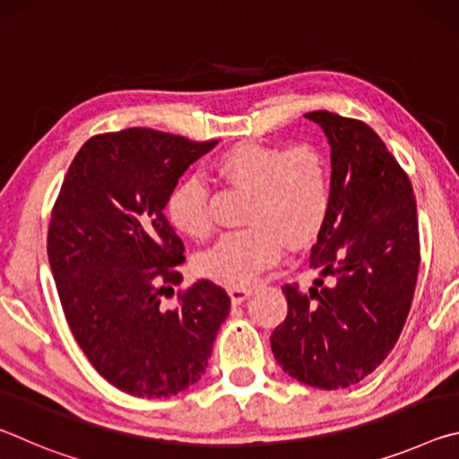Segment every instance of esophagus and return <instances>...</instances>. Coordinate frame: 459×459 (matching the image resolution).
Returning a JSON list of instances; mask_svg holds the SVG:
<instances>
[{"label": "esophagus", "mask_w": 459, "mask_h": 459, "mask_svg": "<svg viewBox=\"0 0 459 459\" xmlns=\"http://www.w3.org/2000/svg\"><path fill=\"white\" fill-rule=\"evenodd\" d=\"M227 291H229V295H230L232 304H243V301L248 298V290H245V287L229 285Z\"/></svg>", "instance_id": "1"}]
</instances>
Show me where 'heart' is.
Masks as SVG:
<instances>
[{
  "label": "heart",
  "instance_id": "obj_1",
  "mask_svg": "<svg viewBox=\"0 0 459 459\" xmlns=\"http://www.w3.org/2000/svg\"><path fill=\"white\" fill-rule=\"evenodd\" d=\"M214 174L247 190V229L222 235L196 259L202 275L229 285H248L281 259L283 243H312L330 212L332 186L324 155L314 145L290 147L240 142L214 160ZM172 227L184 237L206 238L212 230L206 186L188 178L166 202Z\"/></svg>",
  "mask_w": 459,
  "mask_h": 459
}]
</instances>
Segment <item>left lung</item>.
Returning <instances> with one entry per match:
<instances>
[{
  "label": "left lung",
  "mask_w": 459,
  "mask_h": 459,
  "mask_svg": "<svg viewBox=\"0 0 459 459\" xmlns=\"http://www.w3.org/2000/svg\"><path fill=\"white\" fill-rule=\"evenodd\" d=\"M306 117L332 150L330 212L309 253L322 277L307 293L283 285L287 317L271 351L290 377L332 391L360 383L397 344L421 261L419 222L409 176L375 129L330 111Z\"/></svg>",
  "instance_id": "8db88e82"
}]
</instances>
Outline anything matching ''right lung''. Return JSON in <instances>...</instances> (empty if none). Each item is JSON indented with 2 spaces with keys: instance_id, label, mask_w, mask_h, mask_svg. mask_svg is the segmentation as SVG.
<instances>
[{
  "instance_id": "add662e5",
  "label": "right lung",
  "mask_w": 459,
  "mask_h": 459,
  "mask_svg": "<svg viewBox=\"0 0 459 459\" xmlns=\"http://www.w3.org/2000/svg\"><path fill=\"white\" fill-rule=\"evenodd\" d=\"M219 142L131 127L84 143L48 227V261L74 340L100 377L134 397H172L198 383L230 298L182 281L184 243L164 208L180 176Z\"/></svg>"
}]
</instances>
